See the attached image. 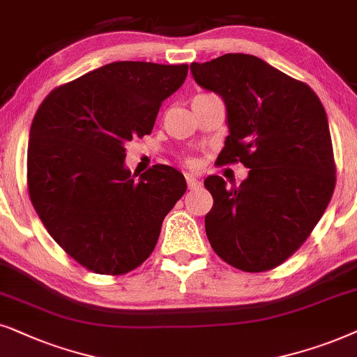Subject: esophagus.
<instances>
[{
	"mask_svg": "<svg viewBox=\"0 0 357 357\" xmlns=\"http://www.w3.org/2000/svg\"><path fill=\"white\" fill-rule=\"evenodd\" d=\"M186 183H188V188L191 189V191H192V189L201 188V181H199V179L194 174L186 173Z\"/></svg>",
	"mask_w": 357,
	"mask_h": 357,
	"instance_id": "obj_1",
	"label": "esophagus"
}]
</instances>
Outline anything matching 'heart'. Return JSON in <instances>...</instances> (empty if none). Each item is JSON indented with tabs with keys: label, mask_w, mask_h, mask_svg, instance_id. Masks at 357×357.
I'll return each mask as SVG.
<instances>
[{
	"label": "heart",
	"mask_w": 357,
	"mask_h": 357,
	"mask_svg": "<svg viewBox=\"0 0 357 357\" xmlns=\"http://www.w3.org/2000/svg\"><path fill=\"white\" fill-rule=\"evenodd\" d=\"M188 163H189V165H194V160H192V158H189V160H188Z\"/></svg>",
	"instance_id": "obj_1"
}]
</instances>
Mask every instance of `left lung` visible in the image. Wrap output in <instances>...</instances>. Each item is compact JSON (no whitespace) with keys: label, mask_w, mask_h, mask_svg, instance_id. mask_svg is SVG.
Masks as SVG:
<instances>
[{"label":"left lung","mask_w":357,"mask_h":357,"mask_svg":"<svg viewBox=\"0 0 357 357\" xmlns=\"http://www.w3.org/2000/svg\"><path fill=\"white\" fill-rule=\"evenodd\" d=\"M191 71L227 107L230 134L217 163L250 168L240 186L227 188L220 176L204 181L213 197L207 238L236 269H273L301 248L333 196L325 107L308 84L255 55L225 54Z\"/></svg>","instance_id":"1"}]
</instances>
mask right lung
<instances>
[{"instance_id":"obj_1","label":"right lung","mask_w":357,"mask_h":357,"mask_svg":"<svg viewBox=\"0 0 357 357\" xmlns=\"http://www.w3.org/2000/svg\"><path fill=\"white\" fill-rule=\"evenodd\" d=\"M188 65L114 61L61 84L37 109L27 189L52 238L98 274L139 268L161 223L186 192L178 169L155 165L135 179L123 144L149 135Z\"/></svg>"}]
</instances>
